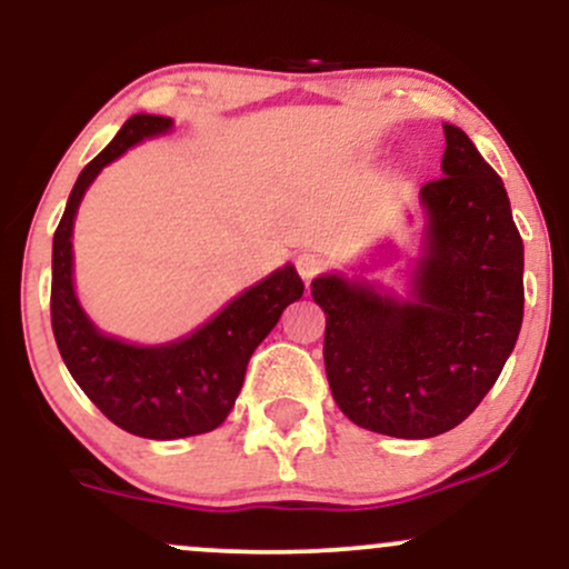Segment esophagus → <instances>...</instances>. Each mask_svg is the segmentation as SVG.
Listing matches in <instances>:
<instances>
[{
  "label": "esophagus",
  "mask_w": 569,
  "mask_h": 569,
  "mask_svg": "<svg viewBox=\"0 0 569 569\" xmlns=\"http://www.w3.org/2000/svg\"><path fill=\"white\" fill-rule=\"evenodd\" d=\"M296 268H298V273H301L303 282L309 284L311 279H315L317 273L325 268V260L319 258V254H315V252H301L296 258Z\"/></svg>",
  "instance_id": "1"
}]
</instances>
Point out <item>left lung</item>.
I'll return each instance as SVG.
<instances>
[{
    "mask_svg": "<svg viewBox=\"0 0 569 569\" xmlns=\"http://www.w3.org/2000/svg\"><path fill=\"white\" fill-rule=\"evenodd\" d=\"M443 177L422 184L427 214L411 296L325 273V370L333 400L366 430L432 438L476 411L513 352L525 317V244L497 171L443 123Z\"/></svg>",
    "mask_w": 569,
    "mask_h": 569,
    "instance_id": "8db88e82",
    "label": "left lung"
}]
</instances>
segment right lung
Wrapping results in <instances>:
<instances>
[{"instance_id": "1", "label": "right lung", "mask_w": 569, "mask_h": 569, "mask_svg": "<svg viewBox=\"0 0 569 569\" xmlns=\"http://www.w3.org/2000/svg\"><path fill=\"white\" fill-rule=\"evenodd\" d=\"M171 126L174 120L161 114H131L80 171L53 236L50 284V322L72 379L112 425L152 440L201 436L226 422L252 352L287 306L303 296L296 266L277 268L199 330L161 347H137L104 336L88 319L72 282V228L82 196L107 163L142 139L171 131Z\"/></svg>"}]
</instances>
